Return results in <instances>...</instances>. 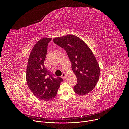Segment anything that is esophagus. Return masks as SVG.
I'll list each match as a JSON object with an SVG mask.
<instances>
[{
	"mask_svg": "<svg viewBox=\"0 0 129 129\" xmlns=\"http://www.w3.org/2000/svg\"><path fill=\"white\" fill-rule=\"evenodd\" d=\"M65 76H66V74H65V73H62V78H63V79H65Z\"/></svg>",
	"mask_w": 129,
	"mask_h": 129,
	"instance_id": "34e87169",
	"label": "esophagus"
}]
</instances>
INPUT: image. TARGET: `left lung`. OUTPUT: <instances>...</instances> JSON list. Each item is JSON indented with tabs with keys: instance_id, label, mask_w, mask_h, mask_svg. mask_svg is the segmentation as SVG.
Instances as JSON below:
<instances>
[{
	"instance_id": "1",
	"label": "left lung",
	"mask_w": 129,
	"mask_h": 129,
	"mask_svg": "<svg viewBox=\"0 0 129 129\" xmlns=\"http://www.w3.org/2000/svg\"><path fill=\"white\" fill-rule=\"evenodd\" d=\"M56 44L63 48L72 64V69L77 79L74 90L79 95H85L95 87L100 69L96 58L89 47L79 38L72 35L53 39Z\"/></svg>"
}]
</instances>
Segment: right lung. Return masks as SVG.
<instances>
[{
	"mask_svg": "<svg viewBox=\"0 0 129 129\" xmlns=\"http://www.w3.org/2000/svg\"><path fill=\"white\" fill-rule=\"evenodd\" d=\"M51 38H43L34 45L29 58L26 79L29 89L39 99L48 101L56 95L63 79L55 76L44 65L47 45Z\"/></svg>",
	"mask_w": 129,
	"mask_h": 129,
	"instance_id": "add662e5",
	"label": "right lung"
}]
</instances>
